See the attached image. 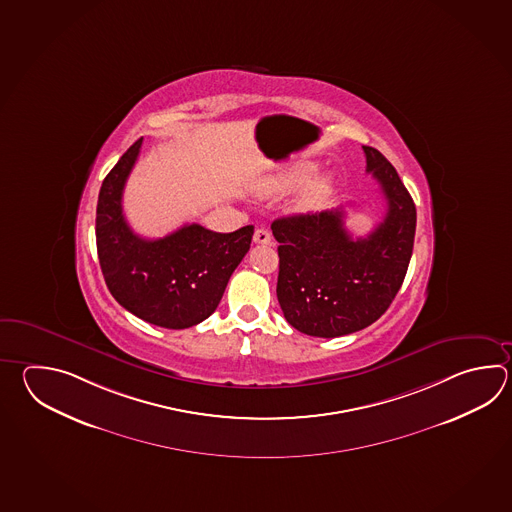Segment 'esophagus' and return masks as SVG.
Here are the masks:
<instances>
[{"mask_svg": "<svg viewBox=\"0 0 512 512\" xmlns=\"http://www.w3.org/2000/svg\"><path fill=\"white\" fill-rule=\"evenodd\" d=\"M253 242L255 244H272V235H270V231L259 228L253 233Z\"/></svg>", "mask_w": 512, "mask_h": 512, "instance_id": "34e87169", "label": "esophagus"}]
</instances>
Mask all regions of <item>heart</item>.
Returning a JSON list of instances; mask_svg holds the SVG:
<instances>
[{
    "mask_svg": "<svg viewBox=\"0 0 512 512\" xmlns=\"http://www.w3.org/2000/svg\"><path fill=\"white\" fill-rule=\"evenodd\" d=\"M315 166L308 164V162H299V164H293V166L286 167L284 171H281L277 177H273L268 184H266V191H272V193H282V191H292V189L303 186L304 182L308 178L312 177ZM328 188V182L326 180H317L313 184L312 188L306 191L301 204L304 208L306 206H312L315 200L319 199L323 195L324 191Z\"/></svg>",
    "mask_w": 512,
    "mask_h": 512,
    "instance_id": "b5f03b06",
    "label": "heart"
}]
</instances>
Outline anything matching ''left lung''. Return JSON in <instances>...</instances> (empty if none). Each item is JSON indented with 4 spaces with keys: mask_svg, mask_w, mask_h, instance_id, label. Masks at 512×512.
Here are the masks:
<instances>
[{
    "mask_svg": "<svg viewBox=\"0 0 512 512\" xmlns=\"http://www.w3.org/2000/svg\"><path fill=\"white\" fill-rule=\"evenodd\" d=\"M366 173L386 199L383 220L366 237L345 228L343 208L273 220L279 242L277 299L286 321L312 337H341L376 323L407 275L416 206L394 166L363 146Z\"/></svg>",
    "mask_w": 512,
    "mask_h": 512,
    "instance_id": "8db88e82",
    "label": "left lung"
}]
</instances>
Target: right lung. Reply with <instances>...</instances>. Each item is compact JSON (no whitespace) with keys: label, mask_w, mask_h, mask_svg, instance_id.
<instances>
[{"label":"right lung","mask_w":512,"mask_h":512,"mask_svg":"<svg viewBox=\"0 0 512 512\" xmlns=\"http://www.w3.org/2000/svg\"><path fill=\"white\" fill-rule=\"evenodd\" d=\"M142 138L104 178L96 206V248L105 284L127 312L147 323L182 330L217 310L231 273L250 250L253 226L217 233L188 224L164 239L129 228L122 195Z\"/></svg>","instance_id":"obj_1"}]
</instances>
